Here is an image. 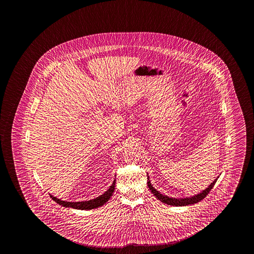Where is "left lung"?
Here are the masks:
<instances>
[{"label":"left lung","instance_id":"8db88e82","mask_svg":"<svg viewBox=\"0 0 254 254\" xmlns=\"http://www.w3.org/2000/svg\"><path fill=\"white\" fill-rule=\"evenodd\" d=\"M219 177H217V179L214 180L212 182L208 188H206L205 190H204L203 191L200 192L196 195H192L190 197H184V198H175V197H169L166 195H163L160 192L158 191L155 188L152 187L151 183H150V179H149V176H148V187L150 190V191L152 192L157 198L159 201H161L164 204H169V205H174V206H184V205H189V204H195V203H198L199 201L202 199H204V197L208 195V193L211 191L214 184L216 183L217 180Z\"/></svg>","mask_w":254,"mask_h":254}]
</instances>
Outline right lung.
<instances>
[{"label":"right lung","instance_id":"right-lung-1","mask_svg":"<svg viewBox=\"0 0 254 254\" xmlns=\"http://www.w3.org/2000/svg\"><path fill=\"white\" fill-rule=\"evenodd\" d=\"M115 183L116 180H114L112 186H110L107 191L104 192L103 195H99L98 197L94 198V199L88 200V201H82V202H67V201H63L59 199L56 196L50 195V197L57 202L58 204L64 206V207L74 208V209H79V210H91L95 208H98L104 205L107 201H108L111 196L113 195L114 189H115Z\"/></svg>","mask_w":254,"mask_h":254}]
</instances>
